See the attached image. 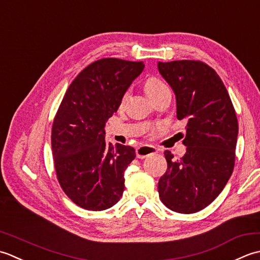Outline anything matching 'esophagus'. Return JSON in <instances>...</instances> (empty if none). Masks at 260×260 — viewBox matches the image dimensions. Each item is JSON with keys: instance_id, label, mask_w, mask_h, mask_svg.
Masks as SVG:
<instances>
[{"instance_id": "34e87169", "label": "esophagus", "mask_w": 260, "mask_h": 260, "mask_svg": "<svg viewBox=\"0 0 260 260\" xmlns=\"http://www.w3.org/2000/svg\"><path fill=\"white\" fill-rule=\"evenodd\" d=\"M157 152V149L152 146H140L139 148L136 149V156L137 158H140V159H144V158L153 155V153Z\"/></svg>"}]
</instances>
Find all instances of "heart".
<instances>
[{"label": "heart", "instance_id": "obj_1", "mask_svg": "<svg viewBox=\"0 0 260 260\" xmlns=\"http://www.w3.org/2000/svg\"><path fill=\"white\" fill-rule=\"evenodd\" d=\"M167 86L160 78L151 76L146 79L145 82V91L149 95L150 99H155L158 94L161 93L164 89H166Z\"/></svg>", "mask_w": 260, "mask_h": 260}]
</instances>
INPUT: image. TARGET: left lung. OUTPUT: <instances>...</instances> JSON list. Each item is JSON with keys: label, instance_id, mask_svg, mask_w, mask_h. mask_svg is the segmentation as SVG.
<instances>
[{"label": "left lung", "instance_id": "8db88e82", "mask_svg": "<svg viewBox=\"0 0 260 260\" xmlns=\"http://www.w3.org/2000/svg\"><path fill=\"white\" fill-rule=\"evenodd\" d=\"M176 95L177 119L186 120V153L174 158L165 150L167 171L158 193L168 209L195 213L222 192L235 168L238 120L220 76L201 60L158 62Z\"/></svg>", "mask_w": 260, "mask_h": 260}]
</instances>
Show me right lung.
I'll return each instance as SVG.
<instances>
[{"label": "right lung", "mask_w": 260, "mask_h": 260, "mask_svg": "<svg viewBox=\"0 0 260 260\" xmlns=\"http://www.w3.org/2000/svg\"><path fill=\"white\" fill-rule=\"evenodd\" d=\"M142 61L102 58L78 74L63 95L51 128L56 176L76 205L91 211L113 206L124 190V171L136 158L130 146L105 139V122L118 111Z\"/></svg>", "instance_id": "obj_1"}]
</instances>
